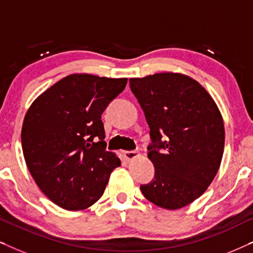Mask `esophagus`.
I'll return each instance as SVG.
<instances>
[{"label": "esophagus", "instance_id": "34e87169", "mask_svg": "<svg viewBox=\"0 0 253 253\" xmlns=\"http://www.w3.org/2000/svg\"><path fill=\"white\" fill-rule=\"evenodd\" d=\"M124 155H126V158L127 159V160L131 161V160H133V159L140 157V153L137 151H126V152H124Z\"/></svg>", "mask_w": 253, "mask_h": 253}]
</instances>
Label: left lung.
Wrapping results in <instances>:
<instances>
[{
	"label": "left lung",
	"instance_id": "obj_1",
	"mask_svg": "<svg viewBox=\"0 0 253 253\" xmlns=\"http://www.w3.org/2000/svg\"><path fill=\"white\" fill-rule=\"evenodd\" d=\"M145 113L152 144L153 181L141 185L161 209H182L206 191L219 170L224 148L223 119L198 82L178 72L130 78Z\"/></svg>",
	"mask_w": 253,
	"mask_h": 253
}]
</instances>
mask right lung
I'll return each instance as SVG.
<instances>
[{
	"mask_svg": "<svg viewBox=\"0 0 253 253\" xmlns=\"http://www.w3.org/2000/svg\"><path fill=\"white\" fill-rule=\"evenodd\" d=\"M126 83V78L72 74L41 93L27 109L24 159L43 195L62 209L92 206L121 166L120 158L106 151L101 115Z\"/></svg>",
	"mask_w": 253,
	"mask_h": 253,
	"instance_id": "add662e5",
	"label": "right lung"
}]
</instances>
